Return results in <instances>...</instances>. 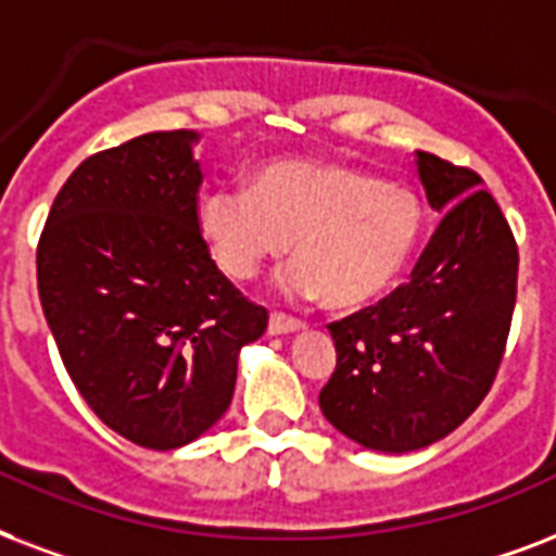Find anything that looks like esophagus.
I'll use <instances>...</instances> for the list:
<instances>
[{
	"label": "esophagus",
	"mask_w": 556,
	"mask_h": 556,
	"mask_svg": "<svg viewBox=\"0 0 556 556\" xmlns=\"http://www.w3.org/2000/svg\"><path fill=\"white\" fill-rule=\"evenodd\" d=\"M301 321L299 318H290V316H281V313H273L269 316V333L273 337H283V333H295V330H301Z\"/></svg>",
	"instance_id": "esophagus-1"
}]
</instances>
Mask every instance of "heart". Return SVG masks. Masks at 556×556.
Instances as JSON below:
<instances>
[{"instance_id":"b5f03b06","label":"heart","mask_w":556,"mask_h":556,"mask_svg":"<svg viewBox=\"0 0 556 556\" xmlns=\"http://www.w3.org/2000/svg\"><path fill=\"white\" fill-rule=\"evenodd\" d=\"M420 200L406 185L333 162H266L249 188L217 185L197 202V229L219 273L249 281L287 255L283 295H325L351 309L380 299L406 269L420 235Z\"/></svg>"}]
</instances>
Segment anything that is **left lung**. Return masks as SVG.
<instances>
[{
    "label": "left lung",
    "instance_id": "8db88e82",
    "mask_svg": "<svg viewBox=\"0 0 556 556\" xmlns=\"http://www.w3.org/2000/svg\"><path fill=\"white\" fill-rule=\"evenodd\" d=\"M417 176L443 214L408 283L327 325L337 371L318 406L377 453H415L458 429L496 380L516 304L514 231L481 176L417 150Z\"/></svg>",
    "mask_w": 556,
    "mask_h": 556
}]
</instances>
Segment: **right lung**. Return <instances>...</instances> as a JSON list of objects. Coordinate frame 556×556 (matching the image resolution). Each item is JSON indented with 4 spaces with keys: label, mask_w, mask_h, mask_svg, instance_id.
I'll use <instances>...</instances> for the list:
<instances>
[{
    "label": "right lung",
    "mask_w": 556,
    "mask_h": 556,
    "mask_svg": "<svg viewBox=\"0 0 556 556\" xmlns=\"http://www.w3.org/2000/svg\"><path fill=\"white\" fill-rule=\"evenodd\" d=\"M200 132H148L75 167L37 247V290L68 377L113 432L148 450L205 434L235 394L266 309L197 229Z\"/></svg>",
    "instance_id": "obj_1"
}]
</instances>
